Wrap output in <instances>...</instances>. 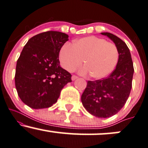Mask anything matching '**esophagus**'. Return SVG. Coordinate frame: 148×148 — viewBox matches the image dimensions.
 <instances>
[{
    "mask_svg": "<svg viewBox=\"0 0 148 148\" xmlns=\"http://www.w3.org/2000/svg\"><path fill=\"white\" fill-rule=\"evenodd\" d=\"M76 79H78V76H77L72 75V81H74V80H76Z\"/></svg>",
    "mask_w": 148,
    "mask_h": 148,
    "instance_id": "34e87169",
    "label": "esophagus"
}]
</instances>
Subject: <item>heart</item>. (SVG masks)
Segmentation results:
<instances>
[{"label":"heart","instance_id":"obj_1","mask_svg":"<svg viewBox=\"0 0 148 148\" xmlns=\"http://www.w3.org/2000/svg\"><path fill=\"white\" fill-rule=\"evenodd\" d=\"M119 57V49L115 44L94 36L74 40L72 45L66 42L59 51L60 63L64 69L73 72L84 60L85 66L80 72L90 73V76L96 79L109 75L118 63Z\"/></svg>","mask_w":148,"mask_h":148}]
</instances>
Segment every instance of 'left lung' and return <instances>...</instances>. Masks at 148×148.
<instances>
[{"label":"left lung","mask_w":148,"mask_h":148,"mask_svg":"<svg viewBox=\"0 0 148 148\" xmlns=\"http://www.w3.org/2000/svg\"><path fill=\"white\" fill-rule=\"evenodd\" d=\"M101 34L109 37L118 47V63L108 77L88 81L81 101L87 111L94 116L108 118L125 106L131 91L134 70L130 51L125 42L111 33Z\"/></svg>","instance_id":"obj_1"}]
</instances>
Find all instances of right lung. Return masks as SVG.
I'll list each match as a JSON object with an SVG mask.
<instances>
[{
	"mask_svg": "<svg viewBox=\"0 0 148 148\" xmlns=\"http://www.w3.org/2000/svg\"><path fill=\"white\" fill-rule=\"evenodd\" d=\"M68 37L60 32H45L32 37L23 47L17 60L15 85L21 101L31 108L51 107L63 87L72 82V75L60 66L58 59Z\"/></svg>",
	"mask_w": 148,
	"mask_h": 148,
	"instance_id": "1",
	"label": "right lung"
}]
</instances>
